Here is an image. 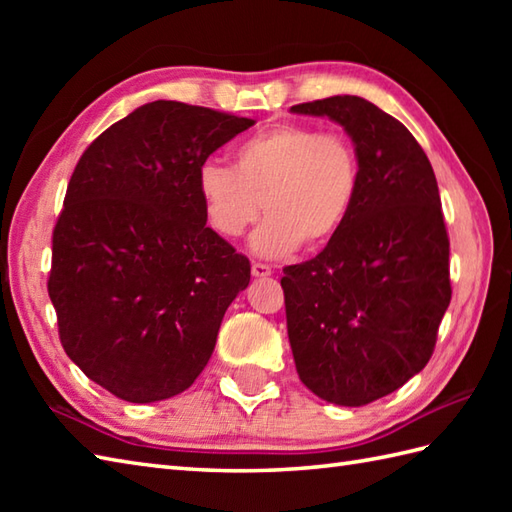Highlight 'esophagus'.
Listing matches in <instances>:
<instances>
[{
	"instance_id": "esophagus-1",
	"label": "esophagus",
	"mask_w": 512,
	"mask_h": 512,
	"mask_svg": "<svg viewBox=\"0 0 512 512\" xmlns=\"http://www.w3.org/2000/svg\"><path fill=\"white\" fill-rule=\"evenodd\" d=\"M250 273H253V277H270L273 275V268H270L268 264H262V262H253V266H250Z\"/></svg>"
}]
</instances>
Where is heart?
<instances>
[{"instance_id": "b5f03b06", "label": "heart", "mask_w": 512, "mask_h": 512, "mask_svg": "<svg viewBox=\"0 0 512 512\" xmlns=\"http://www.w3.org/2000/svg\"><path fill=\"white\" fill-rule=\"evenodd\" d=\"M358 187L361 160L352 140L301 123L242 140L233 167L209 160L198 171L206 222L217 235L239 237L262 209L268 213L253 235L264 257L330 244L350 220Z\"/></svg>"}]
</instances>
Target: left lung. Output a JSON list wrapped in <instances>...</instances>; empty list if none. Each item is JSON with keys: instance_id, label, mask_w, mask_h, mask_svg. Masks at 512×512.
I'll use <instances>...</instances> for the list:
<instances>
[{"instance_id": "8db88e82", "label": "left lung", "mask_w": 512, "mask_h": 512, "mask_svg": "<svg viewBox=\"0 0 512 512\" xmlns=\"http://www.w3.org/2000/svg\"><path fill=\"white\" fill-rule=\"evenodd\" d=\"M352 136L361 187L343 231L281 277L301 383L343 407L396 391L429 363L451 301L449 235L418 140L361 96L290 107Z\"/></svg>"}]
</instances>
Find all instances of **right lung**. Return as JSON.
Wrapping results in <instances>:
<instances>
[{
	"label": "right lung",
	"instance_id": "add662e5",
	"mask_svg": "<svg viewBox=\"0 0 512 512\" xmlns=\"http://www.w3.org/2000/svg\"><path fill=\"white\" fill-rule=\"evenodd\" d=\"M255 121L154 101L83 151L52 231L48 295L65 354L127 402L189 389L248 257L206 226L198 171Z\"/></svg>",
	"mask_w": 512,
	"mask_h": 512
}]
</instances>
